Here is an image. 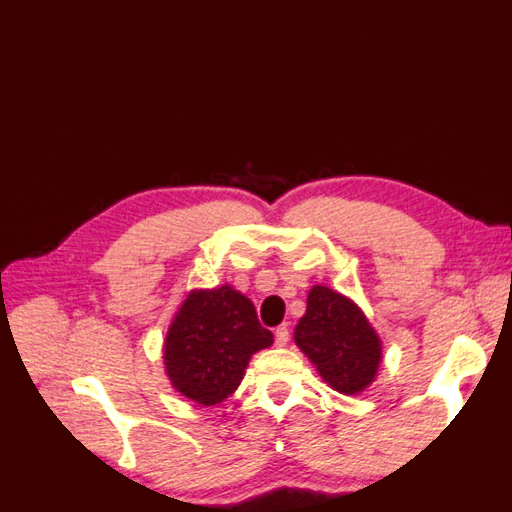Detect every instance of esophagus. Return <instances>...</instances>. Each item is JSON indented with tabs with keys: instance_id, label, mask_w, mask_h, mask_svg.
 I'll list each match as a JSON object with an SVG mask.
<instances>
[{
	"instance_id": "1",
	"label": "esophagus",
	"mask_w": 512,
	"mask_h": 512,
	"mask_svg": "<svg viewBox=\"0 0 512 512\" xmlns=\"http://www.w3.org/2000/svg\"><path fill=\"white\" fill-rule=\"evenodd\" d=\"M288 326L286 324H282V326H279L277 330H275V344L279 346V348H282V346H286L288 344Z\"/></svg>"
}]
</instances>
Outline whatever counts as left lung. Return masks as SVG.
<instances>
[{
    "mask_svg": "<svg viewBox=\"0 0 512 512\" xmlns=\"http://www.w3.org/2000/svg\"><path fill=\"white\" fill-rule=\"evenodd\" d=\"M293 337L319 377L337 393L359 395L377 379L384 344L355 299L315 284Z\"/></svg>",
    "mask_w": 512,
    "mask_h": 512,
    "instance_id": "8db88e82",
    "label": "left lung"
}]
</instances>
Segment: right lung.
Segmentation results:
<instances>
[{"instance_id": "add662e5", "label": "right lung", "mask_w": 512, "mask_h": 512, "mask_svg": "<svg viewBox=\"0 0 512 512\" xmlns=\"http://www.w3.org/2000/svg\"><path fill=\"white\" fill-rule=\"evenodd\" d=\"M273 346L250 299L228 282L193 288L164 337V373L199 406L222 404L242 384L250 357Z\"/></svg>"}]
</instances>
